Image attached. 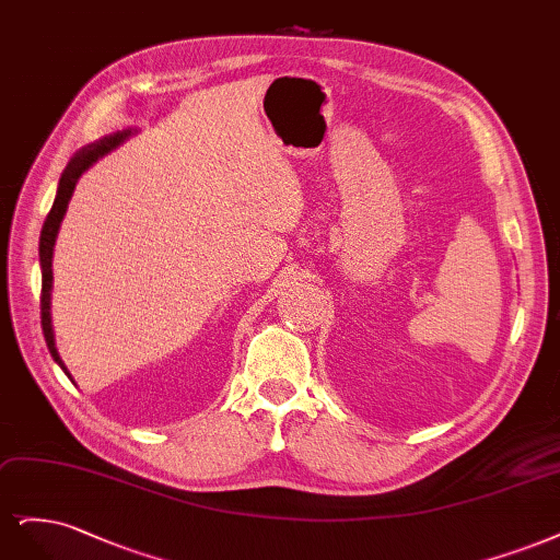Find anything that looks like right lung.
<instances>
[{"instance_id": "right-lung-1", "label": "right lung", "mask_w": 560, "mask_h": 560, "mask_svg": "<svg viewBox=\"0 0 560 560\" xmlns=\"http://www.w3.org/2000/svg\"><path fill=\"white\" fill-rule=\"evenodd\" d=\"M130 132H116L112 137H104L100 139L97 143H90V147H85L83 151H79L74 158L69 160V165L60 178V186H58V195H56V202H52L46 221H44V228H42V240H39V260H42V328H44V337H46V345H48V351L52 355V360L65 370V374L69 376L65 363L58 355V349H56V339H52V326H50V285H52V246H56V237H58V230H60V223L65 219L67 213V205L71 200V192H74L77 188V182L79 176L93 165V162H97L102 155L109 153L112 149H116L118 143L128 137Z\"/></svg>"}]
</instances>
